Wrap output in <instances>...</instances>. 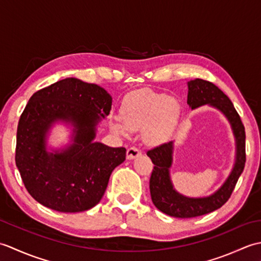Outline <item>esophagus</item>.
<instances>
[{
    "label": "esophagus",
    "instance_id": "1",
    "mask_svg": "<svg viewBox=\"0 0 261 261\" xmlns=\"http://www.w3.org/2000/svg\"><path fill=\"white\" fill-rule=\"evenodd\" d=\"M140 154H141V151L139 148H137L135 146L127 148V150H126V158L127 159H134L138 156H140Z\"/></svg>",
    "mask_w": 261,
    "mask_h": 261
}]
</instances>
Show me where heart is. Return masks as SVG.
Here are the masks:
<instances>
[{"mask_svg": "<svg viewBox=\"0 0 261 261\" xmlns=\"http://www.w3.org/2000/svg\"><path fill=\"white\" fill-rule=\"evenodd\" d=\"M178 103L174 97L153 91H141L127 97L122 105L119 121L112 123L116 134L124 136L127 130L143 127V138L150 145L167 139L176 124Z\"/></svg>", "mask_w": 261, "mask_h": 261, "instance_id": "heart-1", "label": "heart"}]
</instances>
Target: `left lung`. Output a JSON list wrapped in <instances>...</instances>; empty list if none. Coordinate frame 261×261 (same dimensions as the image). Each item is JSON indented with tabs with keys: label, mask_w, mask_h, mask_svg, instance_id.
<instances>
[{
	"label": "left lung",
	"mask_w": 261,
	"mask_h": 261,
	"mask_svg": "<svg viewBox=\"0 0 261 261\" xmlns=\"http://www.w3.org/2000/svg\"><path fill=\"white\" fill-rule=\"evenodd\" d=\"M187 104L192 109L211 104L226 115L233 129L237 139V162L231 175L223 186L213 195L204 198H187L176 193L169 179V167L171 165V148L173 142L163 143L148 150L153 166L150 176L151 199L159 211L175 218H195L213 212L224 205L230 198L237 181L246 165V131L230 98L214 85L213 83L196 79L188 83Z\"/></svg>",
	"instance_id": "obj_1"
}]
</instances>
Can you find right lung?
<instances>
[{
    "label": "right lung",
    "mask_w": 261,
    "mask_h": 261,
    "mask_svg": "<svg viewBox=\"0 0 261 261\" xmlns=\"http://www.w3.org/2000/svg\"><path fill=\"white\" fill-rule=\"evenodd\" d=\"M110 94L96 84L65 79L37 91L16 130L15 164L30 195L58 212L90 210L101 201L111 173L125 160V148L94 142L99 116H108ZM75 126L74 143L60 154L45 151V134L55 120Z\"/></svg>",
    "instance_id": "add662e5"
}]
</instances>
